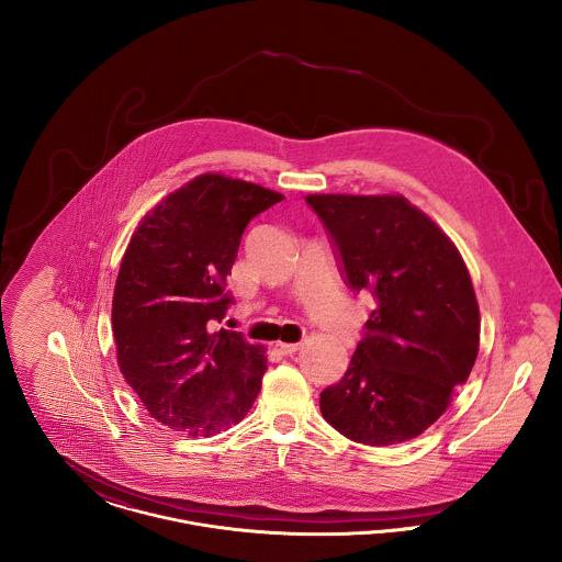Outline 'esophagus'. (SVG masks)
Listing matches in <instances>:
<instances>
[{"instance_id":"obj_1","label":"esophagus","mask_w":562,"mask_h":562,"mask_svg":"<svg viewBox=\"0 0 562 562\" xmlns=\"http://www.w3.org/2000/svg\"><path fill=\"white\" fill-rule=\"evenodd\" d=\"M273 349H276L278 353H282V356H291V353H294V351L299 349V344H276Z\"/></svg>"}]
</instances>
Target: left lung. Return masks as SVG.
<instances>
[{
    "label": "left lung",
    "instance_id": "obj_1",
    "mask_svg": "<svg viewBox=\"0 0 562 562\" xmlns=\"http://www.w3.org/2000/svg\"><path fill=\"white\" fill-rule=\"evenodd\" d=\"M353 293L373 294L364 337L322 417L353 442L387 447L428 429L479 356L468 268L440 227L402 195H307Z\"/></svg>",
    "mask_w": 562,
    "mask_h": 562
}]
</instances>
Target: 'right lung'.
<instances>
[{"label":"right lung","mask_w":562,"mask_h":562,"mask_svg":"<svg viewBox=\"0 0 562 562\" xmlns=\"http://www.w3.org/2000/svg\"><path fill=\"white\" fill-rule=\"evenodd\" d=\"M284 195L202 175L143 218L122 259L111 322L120 371L149 415L186 436L240 424L268 360L218 328L234 296L225 278L246 225Z\"/></svg>","instance_id":"right-lung-1"}]
</instances>
